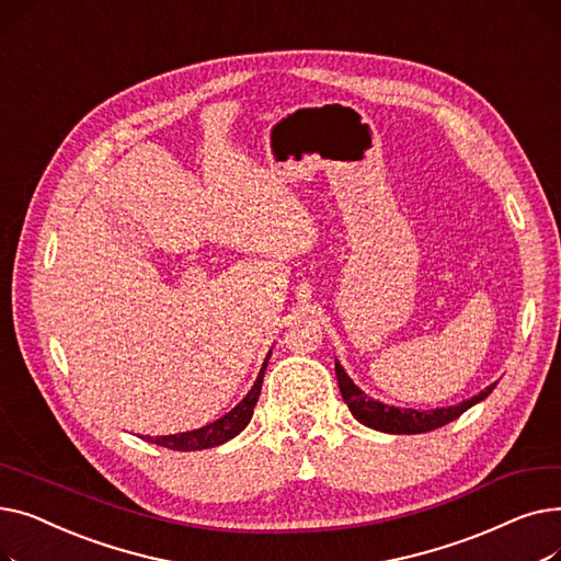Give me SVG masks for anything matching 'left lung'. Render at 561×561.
Listing matches in <instances>:
<instances>
[{
    "mask_svg": "<svg viewBox=\"0 0 561 561\" xmlns=\"http://www.w3.org/2000/svg\"><path fill=\"white\" fill-rule=\"evenodd\" d=\"M336 379H339L341 396H343L345 404L350 407L352 416H355L359 423L373 427V430L389 432V434H421V432H432L436 427H444L450 421L459 419L466 409H470L473 404H478L480 400H484L495 389V385H491L489 389H484L476 398L463 400L455 407L419 411V409H398V407H391V404H385V402H377V400L368 398L359 387H355V381L347 377V373L343 370V366L339 362H336Z\"/></svg>",
    "mask_w": 561,
    "mask_h": 561,
    "instance_id": "left-lung-1",
    "label": "left lung"
}]
</instances>
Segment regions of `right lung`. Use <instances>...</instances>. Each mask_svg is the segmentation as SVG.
<instances>
[{
    "mask_svg": "<svg viewBox=\"0 0 561 561\" xmlns=\"http://www.w3.org/2000/svg\"><path fill=\"white\" fill-rule=\"evenodd\" d=\"M268 359L271 355L265 357V364L254 381V387L250 389V393L236 404L229 414H225L222 419H218L216 423L206 425V427H199V430H193V432H184V434H170V436H147V440L150 444H157V446H163L168 450H182V453H191V450H204V448H214V446H220L225 444V440L233 438L236 434H239L241 430H245V425L250 423L252 419V411H254V404L259 400V393H261V385H263V373H265V366H268Z\"/></svg>",
    "mask_w": 561,
    "mask_h": 561,
    "instance_id": "add662e5",
    "label": "right lung"
}]
</instances>
